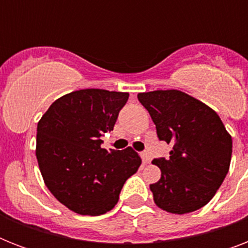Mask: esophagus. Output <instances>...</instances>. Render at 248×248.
Returning a JSON list of instances; mask_svg holds the SVG:
<instances>
[{"label":"esophagus","instance_id":"obj_1","mask_svg":"<svg viewBox=\"0 0 248 248\" xmlns=\"http://www.w3.org/2000/svg\"><path fill=\"white\" fill-rule=\"evenodd\" d=\"M141 158H143L144 163H149L152 161L151 155H149L148 152H143V153H141Z\"/></svg>","mask_w":248,"mask_h":248}]
</instances>
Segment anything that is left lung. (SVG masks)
Instances as JSON below:
<instances>
[{"instance_id":"1","label":"left lung","mask_w":248,"mask_h":248,"mask_svg":"<svg viewBox=\"0 0 248 248\" xmlns=\"http://www.w3.org/2000/svg\"><path fill=\"white\" fill-rule=\"evenodd\" d=\"M157 136L172 144L170 158H155L161 179L151 184L155 203L171 214H188L212 200L229 171L232 136L215 110L179 90L141 93Z\"/></svg>"}]
</instances>
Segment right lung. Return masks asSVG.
<instances>
[{"label": "right lung", "instance_id": "right-lung-1", "mask_svg": "<svg viewBox=\"0 0 248 248\" xmlns=\"http://www.w3.org/2000/svg\"><path fill=\"white\" fill-rule=\"evenodd\" d=\"M127 100V93L78 90L54 101L37 124L36 155L45 184L76 214L110 211L141 165L131 148H101L100 138L112 131Z\"/></svg>", "mask_w": 248, "mask_h": 248}]
</instances>
